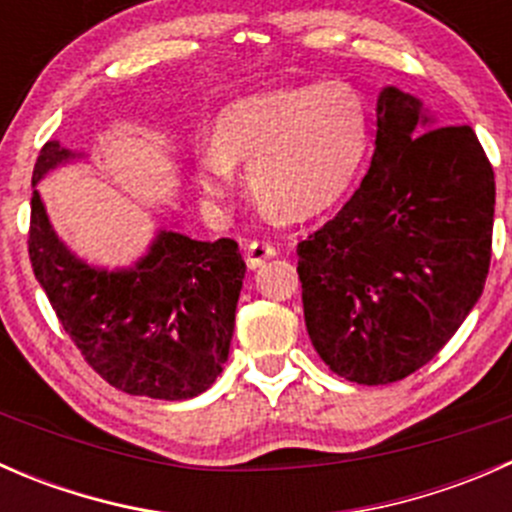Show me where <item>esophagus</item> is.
Masks as SVG:
<instances>
[{"instance_id": "1", "label": "esophagus", "mask_w": 512, "mask_h": 512, "mask_svg": "<svg viewBox=\"0 0 512 512\" xmlns=\"http://www.w3.org/2000/svg\"><path fill=\"white\" fill-rule=\"evenodd\" d=\"M277 255V247L267 240H252L245 250V260L250 270H257V267L265 265L267 260Z\"/></svg>"}]
</instances>
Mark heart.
I'll use <instances>...</instances> for the list:
<instances>
[{
	"mask_svg": "<svg viewBox=\"0 0 512 512\" xmlns=\"http://www.w3.org/2000/svg\"><path fill=\"white\" fill-rule=\"evenodd\" d=\"M369 148V111L342 79L242 98L218 118L215 143L195 153V180L210 203L247 168L255 195L289 220H312L352 190Z\"/></svg>",
	"mask_w": 512,
	"mask_h": 512,
	"instance_id": "b5f03b06",
	"label": "heart"
}]
</instances>
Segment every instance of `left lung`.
I'll return each instance as SVG.
<instances>
[{
  "label": "left lung",
  "instance_id": "left-lung-1",
  "mask_svg": "<svg viewBox=\"0 0 512 512\" xmlns=\"http://www.w3.org/2000/svg\"><path fill=\"white\" fill-rule=\"evenodd\" d=\"M426 128L418 98L381 91L369 173L297 245L309 339L356 384H394L428 364L488 277L493 165L471 126Z\"/></svg>",
  "mask_w": 512,
  "mask_h": 512
}]
</instances>
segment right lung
<instances>
[{"instance_id":"1","label":"right lung","mask_w":512,"mask_h":512,"mask_svg":"<svg viewBox=\"0 0 512 512\" xmlns=\"http://www.w3.org/2000/svg\"><path fill=\"white\" fill-rule=\"evenodd\" d=\"M74 158L44 143L32 185ZM29 260L61 327L101 379L133 396L180 401L213 386L230 352L245 280L237 242L160 230L131 270H96L71 255L32 193Z\"/></svg>"}]
</instances>
